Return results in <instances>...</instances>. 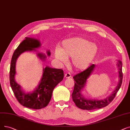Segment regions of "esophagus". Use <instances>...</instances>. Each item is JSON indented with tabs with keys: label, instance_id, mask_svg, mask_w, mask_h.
<instances>
[{
	"label": "esophagus",
	"instance_id": "34e87169",
	"mask_svg": "<svg viewBox=\"0 0 130 130\" xmlns=\"http://www.w3.org/2000/svg\"><path fill=\"white\" fill-rule=\"evenodd\" d=\"M71 77V74H70V73H66L65 75V77L66 78H69Z\"/></svg>",
	"mask_w": 130,
	"mask_h": 130
}]
</instances>
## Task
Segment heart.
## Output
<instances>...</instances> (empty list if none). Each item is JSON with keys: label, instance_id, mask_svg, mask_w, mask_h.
Masks as SVG:
<instances>
[{"label": "heart", "instance_id": "heart-1", "mask_svg": "<svg viewBox=\"0 0 130 130\" xmlns=\"http://www.w3.org/2000/svg\"><path fill=\"white\" fill-rule=\"evenodd\" d=\"M98 53L97 44L88 39L75 37L66 39L61 43V47L56 48L55 56L60 63L66 64L67 58L71 57V63L77 71L87 69Z\"/></svg>", "mask_w": 130, "mask_h": 130}]
</instances>
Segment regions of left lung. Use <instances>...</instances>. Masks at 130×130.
I'll return each instance as SVG.
<instances>
[{
    "label": "left lung",
    "instance_id": "left-lung-1",
    "mask_svg": "<svg viewBox=\"0 0 130 130\" xmlns=\"http://www.w3.org/2000/svg\"><path fill=\"white\" fill-rule=\"evenodd\" d=\"M118 73V82L114 91L109 96L104 99H90L86 98L82 94V91L86 86V83L89 76L92 74L95 67L94 64H92L87 69L76 74L73 76L75 81L74 90L72 94V99L78 108L84 110H93L103 108L109 105L115 98L116 93L119 90L122 83L123 73L122 64L120 60H118L116 64Z\"/></svg>",
    "mask_w": 130,
    "mask_h": 130
}]
</instances>
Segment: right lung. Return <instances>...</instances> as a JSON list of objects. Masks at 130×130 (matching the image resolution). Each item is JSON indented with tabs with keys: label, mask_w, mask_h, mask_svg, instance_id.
<instances>
[{
	"label": "right lung",
	"mask_w": 130,
	"mask_h": 130,
	"mask_svg": "<svg viewBox=\"0 0 130 130\" xmlns=\"http://www.w3.org/2000/svg\"><path fill=\"white\" fill-rule=\"evenodd\" d=\"M40 40L33 38L25 37L15 50L11 60L9 80L15 96L20 104L27 108L39 109L46 107L52 98L53 91L57 84L64 78V72L61 69H57L47 66L43 68V74L38 86L32 91L26 92L25 90L15 81L16 63L19 56L24 52H36L37 57L44 61L47 56L44 54L38 53L36 49L41 47ZM48 56L51 55L47 50Z\"/></svg>",
	"instance_id": "obj_1"
}]
</instances>
